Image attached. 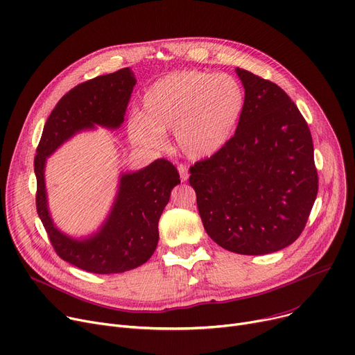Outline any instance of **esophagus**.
I'll list each match as a JSON object with an SVG mask.
<instances>
[{"mask_svg":"<svg viewBox=\"0 0 355 355\" xmlns=\"http://www.w3.org/2000/svg\"><path fill=\"white\" fill-rule=\"evenodd\" d=\"M178 173H180V178L182 182H185L188 180V177H190V173H188V168L187 165H178Z\"/></svg>","mask_w":355,"mask_h":355,"instance_id":"1","label":"esophagus"}]
</instances>
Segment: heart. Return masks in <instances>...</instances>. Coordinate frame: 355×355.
Returning a JSON list of instances; mask_svg holds the SVG:
<instances>
[{"mask_svg":"<svg viewBox=\"0 0 355 355\" xmlns=\"http://www.w3.org/2000/svg\"><path fill=\"white\" fill-rule=\"evenodd\" d=\"M245 107V91L231 74L198 69L174 71L144 94L143 114L128 121L137 147L158 150L164 132L174 131L175 146L191 159L218 154L231 139Z\"/></svg>","mask_w":355,"mask_h":355,"instance_id":"obj_1","label":"heart"}]
</instances>
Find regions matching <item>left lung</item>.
I'll return each instance as SVG.
<instances>
[{
	"label": "left lung",
	"mask_w": 355,
	"mask_h": 355,
	"mask_svg": "<svg viewBox=\"0 0 355 355\" xmlns=\"http://www.w3.org/2000/svg\"><path fill=\"white\" fill-rule=\"evenodd\" d=\"M245 107L234 137L190 168L207 234L220 247L263 255L293 244L318 191L309 125L284 89L235 68Z\"/></svg>",
	"instance_id": "left-lung-1"
}]
</instances>
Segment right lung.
I'll return each instance as SVG.
<instances>
[{"instance_id":"obj_1","label":"right lung","mask_w":355,"mask_h":355,"mask_svg":"<svg viewBox=\"0 0 355 355\" xmlns=\"http://www.w3.org/2000/svg\"><path fill=\"white\" fill-rule=\"evenodd\" d=\"M135 76L127 67L78 84L58 101L46 120L34 171L37 212L50 241L64 261L94 274H118L147 263L158 244V221L180 184L174 165L155 159L138 171L121 173L108 216L87 237H71L54 223L45 188V164L64 143L83 131L118 130L130 103Z\"/></svg>"}]
</instances>
